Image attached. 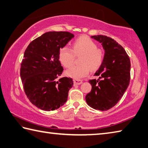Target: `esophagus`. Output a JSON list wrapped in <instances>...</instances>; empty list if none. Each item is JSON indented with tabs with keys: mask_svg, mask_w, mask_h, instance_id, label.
Returning <instances> with one entry per match:
<instances>
[{
	"mask_svg": "<svg viewBox=\"0 0 148 148\" xmlns=\"http://www.w3.org/2000/svg\"><path fill=\"white\" fill-rule=\"evenodd\" d=\"M82 80L78 79H74V85H80L82 83Z\"/></svg>",
	"mask_w": 148,
	"mask_h": 148,
	"instance_id": "esophagus-1",
	"label": "esophagus"
}]
</instances>
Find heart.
I'll use <instances>...</instances> for the list:
<instances>
[{"label":"heart","mask_w":148,"mask_h":148,"mask_svg":"<svg viewBox=\"0 0 148 148\" xmlns=\"http://www.w3.org/2000/svg\"><path fill=\"white\" fill-rule=\"evenodd\" d=\"M82 55L80 64L66 71L67 76L76 79H80L89 73L90 69L96 71L101 66L105 58V52L98 48L95 41L87 36H81L72 42V49L68 47L61 48L59 53V60L67 69L74 65L76 56Z\"/></svg>","instance_id":"b5f03b06"}]
</instances>
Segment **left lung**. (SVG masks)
Segmentation results:
<instances>
[{"label": "left lung", "instance_id": "1", "mask_svg": "<svg viewBox=\"0 0 148 148\" xmlns=\"http://www.w3.org/2000/svg\"><path fill=\"white\" fill-rule=\"evenodd\" d=\"M91 37L101 43L105 58L95 74L99 78L89 79L92 89L85 100L92 108L107 111L119 102L130 85L131 62L124 48L113 39L102 35Z\"/></svg>", "mask_w": 148, "mask_h": 148}]
</instances>
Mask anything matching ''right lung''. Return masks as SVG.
<instances>
[{
  "label": "right lung",
  "mask_w": 148,
  "mask_h": 148,
  "mask_svg": "<svg viewBox=\"0 0 148 148\" xmlns=\"http://www.w3.org/2000/svg\"><path fill=\"white\" fill-rule=\"evenodd\" d=\"M74 34L68 32H49L29 44L21 64L20 75L26 96L32 104L43 111H53L63 106L72 78H59L63 71L59 53Z\"/></svg>",
  "instance_id": "obj_1"
}]
</instances>
